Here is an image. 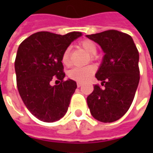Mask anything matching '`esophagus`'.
<instances>
[{"mask_svg":"<svg viewBox=\"0 0 153 153\" xmlns=\"http://www.w3.org/2000/svg\"><path fill=\"white\" fill-rule=\"evenodd\" d=\"M82 85V84L81 82H77V83H76V86H77L78 88H80V87H81Z\"/></svg>","mask_w":153,"mask_h":153,"instance_id":"obj_1","label":"esophagus"}]
</instances>
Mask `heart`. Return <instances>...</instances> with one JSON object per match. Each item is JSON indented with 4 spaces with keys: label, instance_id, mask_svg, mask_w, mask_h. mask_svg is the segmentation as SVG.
I'll use <instances>...</instances> for the list:
<instances>
[{
    "label": "heart",
    "instance_id": "1",
    "mask_svg": "<svg viewBox=\"0 0 153 153\" xmlns=\"http://www.w3.org/2000/svg\"><path fill=\"white\" fill-rule=\"evenodd\" d=\"M79 46L82 48H83L87 53H88L90 55H92V59L94 58V55L96 54L97 53L96 44L91 40H88V39L82 40L79 42ZM70 55H71L70 48L65 49L62 53L61 61L63 65L65 66L70 65V63H71ZM94 72H95V67L94 65H87L83 67H74L68 71V76L71 79L75 80L76 82H83L89 79L94 74Z\"/></svg>",
    "mask_w": 153,
    "mask_h": 153
}]
</instances>
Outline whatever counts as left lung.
Returning a JSON list of instances; mask_svg holds the SVG:
<instances>
[{"label":"left lung","mask_w":153,"mask_h":153,"mask_svg":"<svg viewBox=\"0 0 153 153\" xmlns=\"http://www.w3.org/2000/svg\"><path fill=\"white\" fill-rule=\"evenodd\" d=\"M105 53L95 75L101 82L94 85L87 102L92 116L100 122L118 120L132 104L140 82L139 52L132 37L115 30L87 35Z\"/></svg>","instance_id":"left-lung-1"}]
</instances>
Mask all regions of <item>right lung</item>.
<instances>
[{
  "instance_id": "add662e5",
  "label": "right lung",
  "mask_w": 153,
  "mask_h": 153,
  "mask_svg": "<svg viewBox=\"0 0 153 153\" xmlns=\"http://www.w3.org/2000/svg\"><path fill=\"white\" fill-rule=\"evenodd\" d=\"M82 32L58 35L40 31L24 40L15 59L17 87L27 109L39 120L53 123L67 111L76 88L73 80H64L65 73L61 61L65 49ZM53 79L60 83L51 86Z\"/></svg>"
}]
</instances>
